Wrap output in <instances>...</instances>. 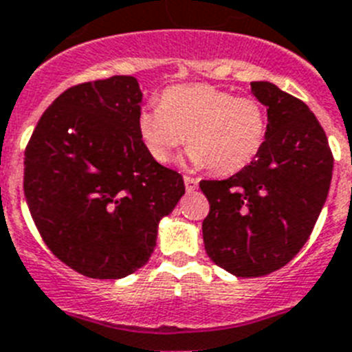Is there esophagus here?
Returning a JSON list of instances; mask_svg holds the SVG:
<instances>
[{
    "label": "esophagus",
    "mask_w": 352,
    "mask_h": 352,
    "mask_svg": "<svg viewBox=\"0 0 352 352\" xmlns=\"http://www.w3.org/2000/svg\"><path fill=\"white\" fill-rule=\"evenodd\" d=\"M183 182H185V188H187L188 192H192V190H196L197 188V178H192V176H185L183 178Z\"/></svg>",
    "instance_id": "obj_1"
}]
</instances>
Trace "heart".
Wrapping results in <instances>:
<instances>
[{
	"label": "heart",
	"instance_id": "obj_1",
	"mask_svg": "<svg viewBox=\"0 0 352 352\" xmlns=\"http://www.w3.org/2000/svg\"><path fill=\"white\" fill-rule=\"evenodd\" d=\"M136 129L156 162H169L187 144L188 160L217 176L239 173L257 158L268 135L266 107L210 84L167 88L158 107L142 109Z\"/></svg>",
	"mask_w": 352,
	"mask_h": 352
}]
</instances>
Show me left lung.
<instances>
[{"label":"left lung","instance_id":"1","mask_svg":"<svg viewBox=\"0 0 352 352\" xmlns=\"http://www.w3.org/2000/svg\"><path fill=\"white\" fill-rule=\"evenodd\" d=\"M268 107V135L257 158L226 179H201L210 203L203 243L217 266L263 277L306 245L333 176L327 136L306 104L272 82H252Z\"/></svg>","mask_w":352,"mask_h":352}]
</instances>
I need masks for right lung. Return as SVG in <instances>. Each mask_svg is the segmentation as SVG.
<instances>
[{
  "mask_svg": "<svg viewBox=\"0 0 352 352\" xmlns=\"http://www.w3.org/2000/svg\"><path fill=\"white\" fill-rule=\"evenodd\" d=\"M142 91L129 75L66 89L25 149L32 219L52 254L91 278H122L156 246L160 219L185 194L182 174L140 140Z\"/></svg>",
  "mask_w": 352,
  "mask_h": 352,
  "instance_id": "add662e5",
  "label": "right lung"
}]
</instances>
